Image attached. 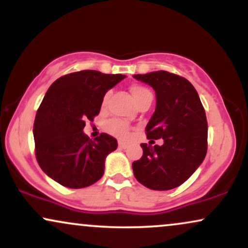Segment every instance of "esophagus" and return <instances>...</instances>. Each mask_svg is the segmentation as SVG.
<instances>
[{
    "label": "esophagus",
    "instance_id": "esophagus-1",
    "mask_svg": "<svg viewBox=\"0 0 248 248\" xmlns=\"http://www.w3.org/2000/svg\"><path fill=\"white\" fill-rule=\"evenodd\" d=\"M128 144L126 142H122V141H119V148H121V149H124V148H127Z\"/></svg>",
    "mask_w": 248,
    "mask_h": 248
}]
</instances>
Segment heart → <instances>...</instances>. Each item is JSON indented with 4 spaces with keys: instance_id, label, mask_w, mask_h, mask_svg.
<instances>
[{
    "instance_id": "heart-1",
    "label": "heart",
    "mask_w": 248,
    "mask_h": 248,
    "mask_svg": "<svg viewBox=\"0 0 248 248\" xmlns=\"http://www.w3.org/2000/svg\"><path fill=\"white\" fill-rule=\"evenodd\" d=\"M130 92H132V94L134 96V99H135L138 106L140 104H142V102L147 100H152L153 99V94L152 92H150V90H148L147 87L142 86V85H133V86L130 87ZM109 96H110V92L108 91V92H106V94L104 95V98H102V102H101L102 107L106 106ZM105 127H106V130L108 133L112 134V135H114L119 139H127L128 136H129V132H130L129 126H128L124 121L120 120V119H112V120L107 121L106 126Z\"/></svg>"
}]
</instances>
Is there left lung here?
<instances>
[{
  "mask_svg": "<svg viewBox=\"0 0 248 248\" xmlns=\"http://www.w3.org/2000/svg\"><path fill=\"white\" fill-rule=\"evenodd\" d=\"M134 78L156 92L155 112L146 127L150 141L142 143L143 155L133 162L135 178L152 190H171L183 184L204 161L207 150V121L197 91L183 77L167 71Z\"/></svg>",
  "mask_w": 248,
  "mask_h": 248,
  "instance_id": "1",
  "label": "left lung"
}]
</instances>
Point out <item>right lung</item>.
Returning <instances> with one entry per match:
<instances>
[{
  "label": "right lung",
  "mask_w": 248,
  "mask_h": 248,
  "mask_svg": "<svg viewBox=\"0 0 248 248\" xmlns=\"http://www.w3.org/2000/svg\"><path fill=\"white\" fill-rule=\"evenodd\" d=\"M124 78L84 70L62 76L49 87L36 113L33 139L39 167L57 183L80 189L102 177L106 156L118 141L106 133L91 140L82 129L99 114L107 91Z\"/></svg>",
  "instance_id": "1"
}]
</instances>
